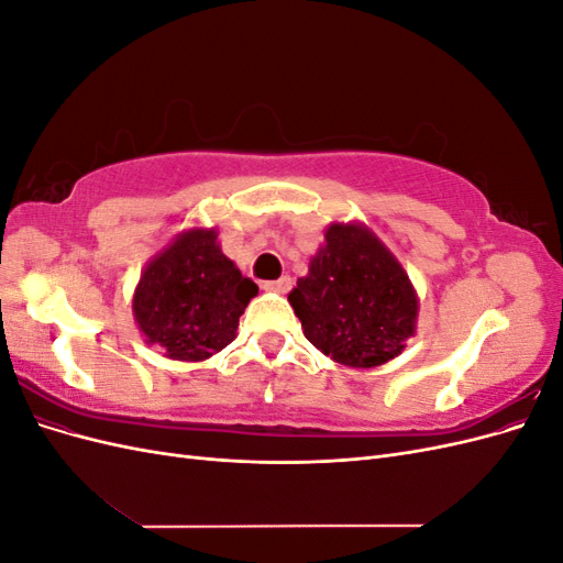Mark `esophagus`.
I'll return each mask as SVG.
<instances>
[{
  "label": "esophagus",
  "mask_w": 563,
  "mask_h": 563,
  "mask_svg": "<svg viewBox=\"0 0 563 563\" xmlns=\"http://www.w3.org/2000/svg\"><path fill=\"white\" fill-rule=\"evenodd\" d=\"M291 286H294L291 277H282L277 282H265L263 284L265 291H272V294H288V291H291Z\"/></svg>",
  "instance_id": "obj_1"
}]
</instances>
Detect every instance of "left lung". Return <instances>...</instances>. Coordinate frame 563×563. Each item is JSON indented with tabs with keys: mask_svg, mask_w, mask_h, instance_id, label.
Segmentation results:
<instances>
[{
	"mask_svg": "<svg viewBox=\"0 0 563 563\" xmlns=\"http://www.w3.org/2000/svg\"><path fill=\"white\" fill-rule=\"evenodd\" d=\"M288 302L310 343L333 362L373 368L416 333L418 296L401 263L362 223H331Z\"/></svg>",
	"mask_w": 563,
	"mask_h": 563,
	"instance_id": "8db88e82",
	"label": "left lung"
}]
</instances>
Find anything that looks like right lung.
I'll return each mask as SVG.
<instances>
[{"instance_id": "1", "label": "right lung", "mask_w": 563, "mask_h": 563, "mask_svg": "<svg viewBox=\"0 0 563 563\" xmlns=\"http://www.w3.org/2000/svg\"><path fill=\"white\" fill-rule=\"evenodd\" d=\"M255 294L258 286L220 251L218 232L192 228L145 265L133 317L168 360L203 362L232 343Z\"/></svg>"}]
</instances>
